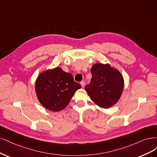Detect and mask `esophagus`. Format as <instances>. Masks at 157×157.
Here are the masks:
<instances>
[{
	"mask_svg": "<svg viewBox=\"0 0 157 157\" xmlns=\"http://www.w3.org/2000/svg\"><path fill=\"white\" fill-rule=\"evenodd\" d=\"M80 85H82V87H85V82H83V81H82V82H80Z\"/></svg>",
	"mask_w": 157,
	"mask_h": 157,
	"instance_id": "obj_1",
	"label": "esophagus"
}]
</instances>
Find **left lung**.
I'll return each instance as SVG.
<instances>
[{"mask_svg":"<svg viewBox=\"0 0 157 157\" xmlns=\"http://www.w3.org/2000/svg\"><path fill=\"white\" fill-rule=\"evenodd\" d=\"M90 72L91 83L86 85L85 91L100 107L105 109L112 107L123 94L124 83L122 74L108 63H95Z\"/></svg>","mask_w":157,"mask_h":157,"instance_id":"1","label":"left lung"}]
</instances>
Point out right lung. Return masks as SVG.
Masks as SVG:
<instances>
[{
	"label": "right lung",
	"mask_w": 157,
	"mask_h": 157,
	"mask_svg": "<svg viewBox=\"0 0 157 157\" xmlns=\"http://www.w3.org/2000/svg\"><path fill=\"white\" fill-rule=\"evenodd\" d=\"M82 86L74 82L73 75L60 67L40 73L35 82V93L43 107L52 112H59L68 105L75 91Z\"/></svg>",
	"instance_id": "add662e5"
}]
</instances>
